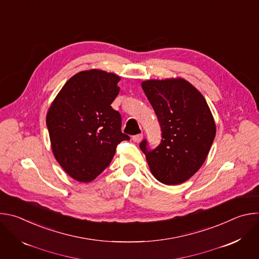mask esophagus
<instances>
[{
  "mask_svg": "<svg viewBox=\"0 0 259 259\" xmlns=\"http://www.w3.org/2000/svg\"><path fill=\"white\" fill-rule=\"evenodd\" d=\"M142 138H143L142 134H137V135H133L132 136V139H133L134 142H140Z\"/></svg>",
  "mask_w": 259,
  "mask_h": 259,
  "instance_id": "34e87169",
  "label": "esophagus"
}]
</instances>
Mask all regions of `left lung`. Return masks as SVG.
<instances>
[{"mask_svg":"<svg viewBox=\"0 0 259 259\" xmlns=\"http://www.w3.org/2000/svg\"><path fill=\"white\" fill-rule=\"evenodd\" d=\"M142 89L158 118L162 139L155 149L139 147L153 175L167 186L190 179L205 162L216 126L203 95L183 79L150 80Z\"/></svg>","mask_w":259,"mask_h":259,"instance_id":"8db88e82","label":"left lung"}]
</instances>
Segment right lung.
<instances>
[{
    "label": "right lung",
    "instance_id": "1",
    "mask_svg": "<svg viewBox=\"0 0 259 259\" xmlns=\"http://www.w3.org/2000/svg\"><path fill=\"white\" fill-rule=\"evenodd\" d=\"M120 77L98 69L71 77L52 102L47 127L55 159L80 182L95 179L112 162L118 144L130 137L110 104L120 92Z\"/></svg>",
    "mask_w": 259,
    "mask_h": 259
}]
</instances>
